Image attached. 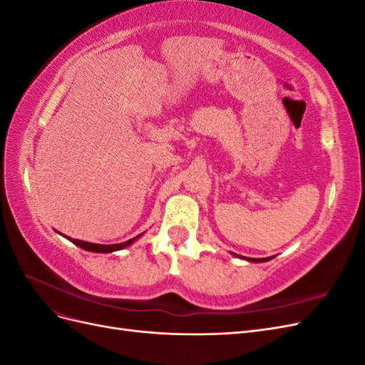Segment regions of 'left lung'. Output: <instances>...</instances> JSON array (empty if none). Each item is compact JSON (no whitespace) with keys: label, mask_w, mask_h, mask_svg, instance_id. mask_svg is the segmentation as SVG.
<instances>
[{"label":"left lung","mask_w":365,"mask_h":365,"mask_svg":"<svg viewBox=\"0 0 365 365\" xmlns=\"http://www.w3.org/2000/svg\"><path fill=\"white\" fill-rule=\"evenodd\" d=\"M236 257H240V256H237V254H235ZM242 259H245V260H248V262H268V260H271L272 257H264V259H251V257H242Z\"/></svg>","instance_id":"left-lung-1"}]
</instances>
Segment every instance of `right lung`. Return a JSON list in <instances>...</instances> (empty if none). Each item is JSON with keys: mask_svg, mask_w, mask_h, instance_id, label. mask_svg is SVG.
<instances>
[{"mask_svg": "<svg viewBox=\"0 0 365 365\" xmlns=\"http://www.w3.org/2000/svg\"><path fill=\"white\" fill-rule=\"evenodd\" d=\"M140 236H141V235H138V236H135V237H132V239H129V240H126V242H121V244H114V245L91 244V242H85V240H79V239H71V237H68V236H63V237H67L68 240L73 242L74 245L81 247V248H83V250H86V251H91V252H114V251H118V250H123V248L129 247L130 244H134V242H135Z\"/></svg>", "mask_w": 365, "mask_h": 365, "instance_id": "add662e5", "label": "right lung"}]
</instances>
